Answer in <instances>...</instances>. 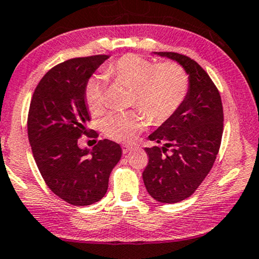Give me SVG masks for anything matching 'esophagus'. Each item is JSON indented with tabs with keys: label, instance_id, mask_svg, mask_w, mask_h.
Wrapping results in <instances>:
<instances>
[{
	"label": "esophagus",
	"instance_id": "esophagus-1",
	"mask_svg": "<svg viewBox=\"0 0 259 259\" xmlns=\"http://www.w3.org/2000/svg\"><path fill=\"white\" fill-rule=\"evenodd\" d=\"M132 149H133L132 145H123V146H122V152H123L124 155H126V154H128V152H130Z\"/></svg>",
	"mask_w": 259,
	"mask_h": 259
}]
</instances>
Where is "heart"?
I'll return each mask as SVG.
<instances>
[{"mask_svg":"<svg viewBox=\"0 0 259 259\" xmlns=\"http://www.w3.org/2000/svg\"><path fill=\"white\" fill-rule=\"evenodd\" d=\"M107 79L132 86L131 101L143 109L151 122L161 123L179 109L188 91V76L177 62L155 65L137 54L113 60L103 68ZM107 85L101 76H92L85 86V102L89 111L98 116L105 109ZM148 119L142 111H114L103 120V131L109 138L130 143L146 126Z\"/></svg>","mask_w":259,"mask_h":259,"instance_id":"1","label":"heart"}]
</instances>
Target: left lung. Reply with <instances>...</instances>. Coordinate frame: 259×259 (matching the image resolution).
<instances>
[{"instance_id": "obj_1", "label": "left lung", "mask_w": 259, "mask_h": 259, "mask_svg": "<svg viewBox=\"0 0 259 259\" xmlns=\"http://www.w3.org/2000/svg\"><path fill=\"white\" fill-rule=\"evenodd\" d=\"M174 60L188 74V91L179 109L149 136L162 148H145L149 163L143 180L157 202L173 204L186 199L211 170L223 133L220 92L194 60L178 53H155ZM168 147L171 154H167Z\"/></svg>"}]
</instances>
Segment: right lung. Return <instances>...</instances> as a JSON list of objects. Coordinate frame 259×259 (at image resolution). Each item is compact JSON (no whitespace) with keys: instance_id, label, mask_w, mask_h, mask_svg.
I'll return each instance as SVG.
<instances>
[{"instance_id":"add662e5","label":"right lung","mask_w":259,"mask_h":259,"mask_svg":"<svg viewBox=\"0 0 259 259\" xmlns=\"http://www.w3.org/2000/svg\"><path fill=\"white\" fill-rule=\"evenodd\" d=\"M108 57H76L53 67L38 82L30 103L27 135L34 161L48 187L72 205L101 200L122 155L121 146L108 139L92 150L78 146L82 135H90L86 82Z\"/></svg>"}]
</instances>
